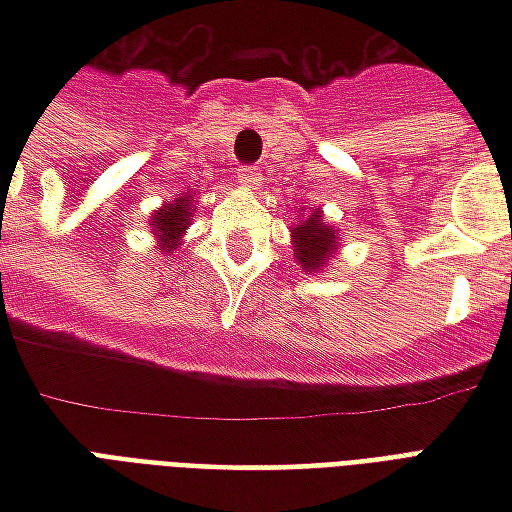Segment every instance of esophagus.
<instances>
[{
  "mask_svg": "<svg viewBox=\"0 0 512 512\" xmlns=\"http://www.w3.org/2000/svg\"><path fill=\"white\" fill-rule=\"evenodd\" d=\"M260 172L255 167H241L238 169V183L244 186V189H257L260 186Z\"/></svg>",
  "mask_w": 512,
  "mask_h": 512,
  "instance_id": "1",
  "label": "esophagus"
}]
</instances>
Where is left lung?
I'll list each match as a JSON object with an SVG mask.
<instances>
[{
  "mask_svg": "<svg viewBox=\"0 0 512 512\" xmlns=\"http://www.w3.org/2000/svg\"><path fill=\"white\" fill-rule=\"evenodd\" d=\"M293 238V260L304 271H323V266L340 249V235L332 224L323 219L321 208H312L310 216H304L299 224L290 227Z\"/></svg>",
  "mask_w": 512,
  "mask_h": 512,
  "instance_id": "8db88e82",
  "label": "left lung"
}]
</instances>
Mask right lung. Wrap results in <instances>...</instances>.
Returning a JSON list of instances; mask_svg holds the SVG:
<instances>
[{
  "mask_svg": "<svg viewBox=\"0 0 512 512\" xmlns=\"http://www.w3.org/2000/svg\"><path fill=\"white\" fill-rule=\"evenodd\" d=\"M194 191L189 194H178L175 200L167 202L164 208H158L153 216H150V227H153V235L158 238V249L161 252H172L178 249V244L183 241V233L191 224V216H194Z\"/></svg>",
  "mask_w": 512,
  "mask_h": 512,
  "instance_id": "add662e5",
  "label": "right lung"
}]
</instances>
